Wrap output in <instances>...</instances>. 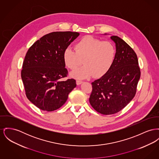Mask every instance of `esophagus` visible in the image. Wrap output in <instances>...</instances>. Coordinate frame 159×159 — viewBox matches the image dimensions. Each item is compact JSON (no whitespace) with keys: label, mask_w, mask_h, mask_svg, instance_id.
Returning <instances> with one entry per match:
<instances>
[{"label":"esophagus","mask_w":159,"mask_h":159,"mask_svg":"<svg viewBox=\"0 0 159 159\" xmlns=\"http://www.w3.org/2000/svg\"><path fill=\"white\" fill-rule=\"evenodd\" d=\"M83 83L82 81L80 80H76V84L77 85H79V84H82Z\"/></svg>","instance_id":"esophagus-1"}]
</instances>
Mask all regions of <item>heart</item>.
<instances>
[{
    "label": "heart",
    "instance_id": "heart-1",
    "mask_svg": "<svg viewBox=\"0 0 159 159\" xmlns=\"http://www.w3.org/2000/svg\"><path fill=\"white\" fill-rule=\"evenodd\" d=\"M116 55V48L111 41H104L86 35L81 38L75 45V50L66 47L63 54L64 62L69 69L75 70L72 77L84 79L100 78L106 75L111 68Z\"/></svg>",
    "mask_w": 159,
    "mask_h": 159
}]
</instances>
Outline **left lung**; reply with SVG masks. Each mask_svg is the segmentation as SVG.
<instances>
[{"label": "left lung", "instance_id": "obj_1", "mask_svg": "<svg viewBox=\"0 0 159 159\" xmlns=\"http://www.w3.org/2000/svg\"><path fill=\"white\" fill-rule=\"evenodd\" d=\"M115 43L116 55L108 72L92 83L89 103L103 115L120 112L134 97L140 79L138 57L121 38L111 37Z\"/></svg>", "mask_w": 159, "mask_h": 159}]
</instances>
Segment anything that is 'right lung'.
<instances>
[{
	"label": "right lung",
	"mask_w": 159,
	"mask_h": 159,
	"mask_svg": "<svg viewBox=\"0 0 159 159\" xmlns=\"http://www.w3.org/2000/svg\"><path fill=\"white\" fill-rule=\"evenodd\" d=\"M79 35L76 32H53L29 48L21 76L27 98L39 109L52 112L60 108L76 86L73 79H61L68 75L64 52Z\"/></svg>",
	"instance_id": "obj_1"
}]
</instances>
